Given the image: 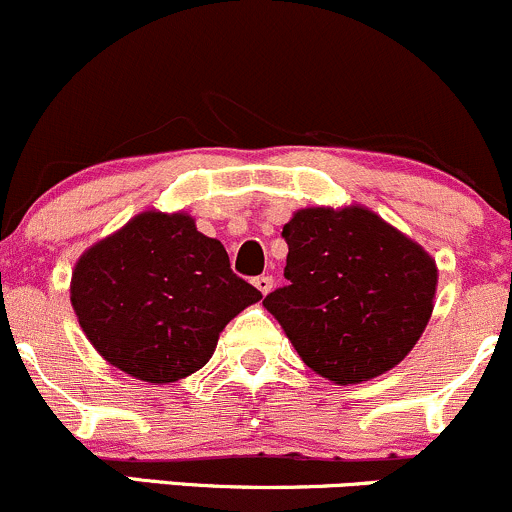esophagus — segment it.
<instances>
[{
  "label": "esophagus",
  "mask_w": 512,
  "mask_h": 512,
  "mask_svg": "<svg viewBox=\"0 0 512 512\" xmlns=\"http://www.w3.org/2000/svg\"><path fill=\"white\" fill-rule=\"evenodd\" d=\"M252 284L257 286V291H260L262 296H267L269 291H272V286H274V279L269 277V274H262V277H255V279H252Z\"/></svg>",
  "instance_id": "esophagus-1"
}]
</instances>
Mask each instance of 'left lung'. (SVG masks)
<instances>
[{"mask_svg":"<svg viewBox=\"0 0 512 512\" xmlns=\"http://www.w3.org/2000/svg\"><path fill=\"white\" fill-rule=\"evenodd\" d=\"M286 286L265 308L313 372L359 384L396 367L423 335L435 260L364 206H313L282 230Z\"/></svg>","mask_w":512,"mask_h":512,"instance_id":"obj_1","label":"left lung"}]
</instances>
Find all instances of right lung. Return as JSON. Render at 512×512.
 <instances>
[{"label":"right lung","mask_w":512,"mask_h":512,"mask_svg":"<svg viewBox=\"0 0 512 512\" xmlns=\"http://www.w3.org/2000/svg\"><path fill=\"white\" fill-rule=\"evenodd\" d=\"M262 299L189 213L143 211L77 260L70 301L94 350L121 372L170 384L209 362L221 330Z\"/></svg>","instance_id":"add662e5"}]
</instances>
